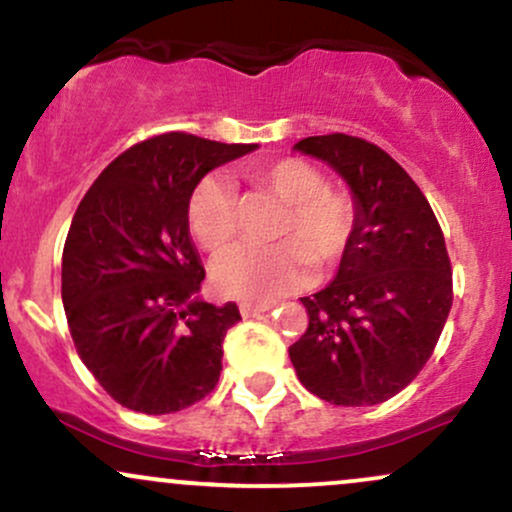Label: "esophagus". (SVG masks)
<instances>
[{"mask_svg":"<svg viewBox=\"0 0 512 512\" xmlns=\"http://www.w3.org/2000/svg\"><path fill=\"white\" fill-rule=\"evenodd\" d=\"M267 308H269L267 303H252V301H243V303L238 305L240 315H243V317H255V315L264 313V310H267Z\"/></svg>","mask_w":512,"mask_h":512,"instance_id":"34e87169","label":"esophagus"}]
</instances>
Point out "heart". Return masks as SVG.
Listing matches in <instances>:
<instances>
[{
  "label": "heart",
  "instance_id": "1",
  "mask_svg": "<svg viewBox=\"0 0 512 512\" xmlns=\"http://www.w3.org/2000/svg\"><path fill=\"white\" fill-rule=\"evenodd\" d=\"M243 178L281 204L269 248H238L214 264V289L231 298L267 301L298 286L310 262L332 269L349 250L358 207L349 190L327 185L325 173L303 158L286 156L250 163ZM187 228L202 250L219 255L238 236V211L231 187L204 178L187 202Z\"/></svg>",
  "mask_w": 512,
  "mask_h": 512
}]
</instances>
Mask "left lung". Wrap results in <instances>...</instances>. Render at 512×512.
<instances>
[{
  "label": "left lung",
  "mask_w": 512,
  "mask_h": 512,
  "mask_svg": "<svg viewBox=\"0 0 512 512\" xmlns=\"http://www.w3.org/2000/svg\"><path fill=\"white\" fill-rule=\"evenodd\" d=\"M354 190L358 221L337 279L301 298L308 327L289 356L298 380L337 407L402 392L436 349L452 308V264L431 204L380 146L351 134L296 144Z\"/></svg>",
  "instance_id": "1"
}]
</instances>
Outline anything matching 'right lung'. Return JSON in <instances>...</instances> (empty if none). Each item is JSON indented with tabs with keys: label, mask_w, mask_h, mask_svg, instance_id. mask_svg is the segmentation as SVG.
Here are the masks:
<instances>
[{
	"label": "right lung",
	"mask_w": 512,
	"mask_h": 512,
	"mask_svg": "<svg viewBox=\"0 0 512 512\" xmlns=\"http://www.w3.org/2000/svg\"><path fill=\"white\" fill-rule=\"evenodd\" d=\"M255 144L166 132L129 146L88 187L62 252V303L76 354L122 407L187 409L219 383L238 305L197 301L204 267L187 202L211 168Z\"/></svg>",
	"instance_id": "add662e5"
}]
</instances>
